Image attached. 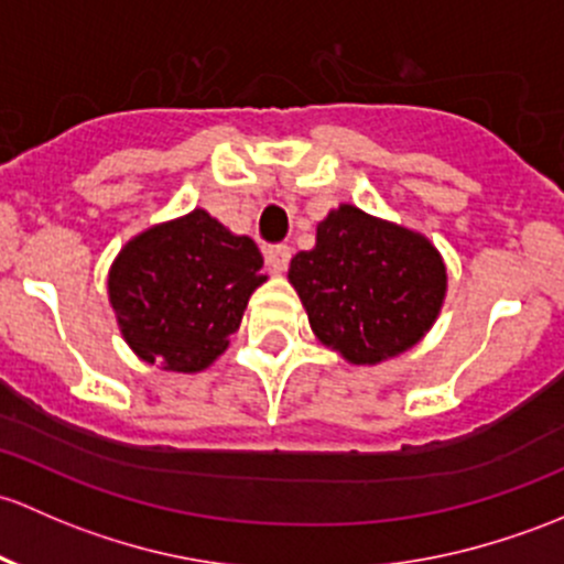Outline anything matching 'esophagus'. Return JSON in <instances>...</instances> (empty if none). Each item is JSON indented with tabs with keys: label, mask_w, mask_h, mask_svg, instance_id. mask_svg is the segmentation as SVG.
I'll return each instance as SVG.
<instances>
[{
	"label": "esophagus",
	"mask_w": 564,
	"mask_h": 564,
	"mask_svg": "<svg viewBox=\"0 0 564 564\" xmlns=\"http://www.w3.org/2000/svg\"><path fill=\"white\" fill-rule=\"evenodd\" d=\"M264 259H267V267H270L275 275H281V272H286L289 267V259H292V248L289 246H272L264 251Z\"/></svg>",
	"instance_id": "esophagus-1"
}]
</instances>
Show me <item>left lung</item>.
<instances>
[{
	"mask_svg": "<svg viewBox=\"0 0 564 564\" xmlns=\"http://www.w3.org/2000/svg\"><path fill=\"white\" fill-rule=\"evenodd\" d=\"M289 283L318 343L370 367L411 351L448 292L430 237L348 203L318 221L316 246L292 259Z\"/></svg>",
	"mask_w": 564,
	"mask_h": 564,
	"instance_id": "8db88e82",
	"label": "left lung"
}]
</instances>
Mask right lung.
<instances>
[{
  "label": "right lung",
  "instance_id": "right-lung-1",
  "mask_svg": "<svg viewBox=\"0 0 564 564\" xmlns=\"http://www.w3.org/2000/svg\"><path fill=\"white\" fill-rule=\"evenodd\" d=\"M262 253L205 207L151 224L108 272V300L134 357L194 376L229 348L248 300L267 281Z\"/></svg>",
  "mask_w": 564,
  "mask_h": 564
}]
</instances>
